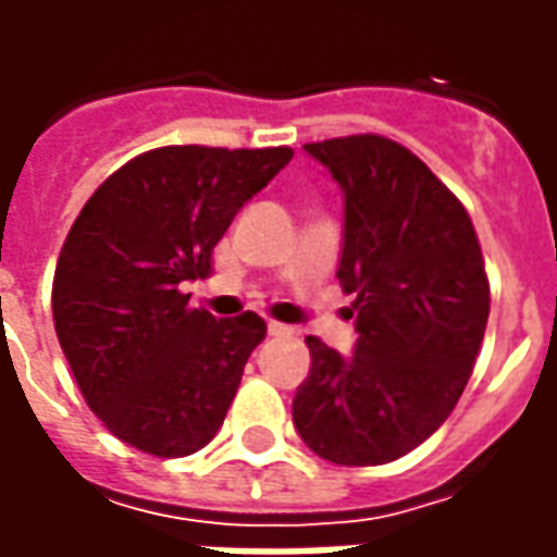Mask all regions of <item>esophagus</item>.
<instances>
[{"label":"esophagus","instance_id":"34e87169","mask_svg":"<svg viewBox=\"0 0 557 557\" xmlns=\"http://www.w3.org/2000/svg\"><path fill=\"white\" fill-rule=\"evenodd\" d=\"M295 334L289 325H280V322H268V337H289Z\"/></svg>","mask_w":557,"mask_h":557}]
</instances>
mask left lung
<instances>
[{"label":"left lung","mask_w":557,"mask_h":557,"mask_svg":"<svg viewBox=\"0 0 557 557\" xmlns=\"http://www.w3.org/2000/svg\"><path fill=\"white\" fill-rule=\"evenodd\" d=\"M343 190L337 277L355 295V351L307 337L310 375L292 399L304 444L337 466H385L454 411L478 358L490 283L471 218L394 139L307 143Z\"/></svg>","instance_id":"left-lung-1"}]
</instances>
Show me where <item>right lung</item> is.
<instances>
[{
  "label": "right lung",
  "mask_w": 557,
  "mask_h": 557,
  "mask_svg": "<svg viewBox=\"0 0 557 557\" xmlns=\"http://www.w3.org/2000/svg\"><path fill=\"white\" fill-rule=\"evenodd\" d=\"M289 160L292 148H154L83 206L55 265L53 322L115 438L187 456L218 435L265 322L190 310L182 286L206 277L235 214Z\"/></svg>",
  "instance_id": "right-lung-1"
}]
</instances>
